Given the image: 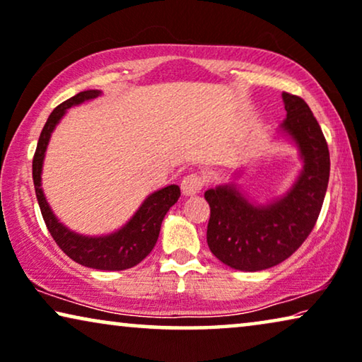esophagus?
<instances>
[{"mask_svg": "<svg viewBox=\"0 0 362 362\" xmlns=\"http://www.w3.org/2000/svg\"><path fill=\"white\" fill-rule=\"evenodd\" d=\"M204 187V177L199 176L197 173H191V175L185 176L181 181V191L185 196H194V194L201 192Z\"/></svg>", "mask_w": 362, "mask_h": 362, "instance_id": "1", "label": "esophagus"}]
</instances>
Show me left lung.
I'll return each mask as SVG.
<instances>
[{
	"instance_id": "8db88e82",
	"label": "left lung",
	"mask_w": 362,
	"mask_h": 362,
	"mask_svg": "<svg viewBox=\"0 0 362 362\" xmlns=\"http://www.w3.org/2000/svg\"><path fill=\"white\" fill-rule=\"evenodd\" d=\"M282 101L287 116L279 134L296 146L302 161L286 194L259 204L233 181L204 194L211 206L209 248L238 271H263L289 258L315 227L327 194L329 151L320 125L302 98L282 93ZM238 175L235 171L233 177Z\"/></svg>"
}]
</instances>
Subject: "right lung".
I'll use <instances>...</instances> for the list:
<instances>
[{
  "label": "right lung",
  "instance_id": "right-lung-1",
  "mask_svg": "<svg viewBox=\"0 0 362 362\" xmlns=\"http://www.w3.org/2000/svg\"><path fill=\"white\" fill-rule=\"evenodd\" d=\"M101 94L103 93L99 90L81 91L52 111L42 129L37 150H35L33 160V180L42 217L62 251L78 264L86 266V268L122 271L134 268L153 250L166 212L170 211L171 206H175L181 196L180 186L170 185L148 194L134 216L122 227L106 235H83L73 232L55 216L47 202L44 189H42V168H44L45 151L55 127L64 119L68 109L85 101H91Z\"/></svg>",
  "mask_w": 362,
  "mask_h": 362
}]
</instances>
